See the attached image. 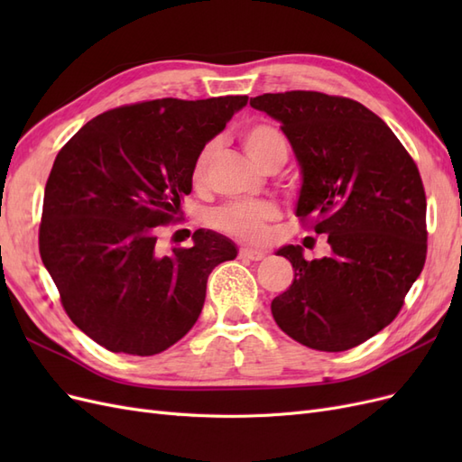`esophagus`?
Segmentation results:
<instances>
[{"instance_id":"obj_1","label":"esophagus","mask_w":462,"mask_h":462,"mask_svg":"<svg viewBox=\"0 0 462 462\" xmlns=\"http://www.w3.org/2000/svg\"><path fill=\"white\" fill-rule=\"evenodd\" d=\"M265 254L262 253V250H256V248H248V246H243L241 250H239V258H243V260H253V262H258V260H262Z\"/></svg>"}]
</instances>
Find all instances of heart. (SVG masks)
Returning <instances> with one entry per match:
<instances>
[{
  "label": "heart",
  "mask_w": 462,
  "mask_h": 462,
  "mask_svg": "<svg viewBox=\"0 0 462 462\" xmlns=\"http://www.w3.org/2000/svg\"><path fill=\"white\" fill-rule=\"evenodd\" d=\"M243 144L250 158L263 170L279 163L283 165L289 153L285 134L272 123H254L243 131ZM216 153V143H208L192 165V180L202 185L208 175V167ZM279 216V209L272 202H229L216 208L209 214V223L223 233L239 236L246 241H260L265 235L268 223Z\"/></svg>",
  "instance_id": "obj_1"
}]
</instances>
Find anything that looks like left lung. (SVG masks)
<instances>
[{
	"instance_id": "1",
	"label": "left lung",
	"mask_w": 462,
	"mask_h": 462,
	"mask_svg": "<svg viewBox=\"0 0 462 462\" xmlns=\"http://www.w3.org/2000/svg\"><path fill=\"white\" fill-rule=\"evenodd\" d=\"M282 123L300 167L297 216H314L331 253L306 260L272 300L289 337L316 351H348L395 319L426 262V194L409 152L374 111L341 96L291 90L250 97Z\"/></svg>"
}]
</instances>
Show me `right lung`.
I'll use <instances>...</instances> for the list:
<instances>
[{"instance_id": "add662e5", "label": "right lung", "mask_w": 462, "mask_h": 462, "mask_svg": "<svg viewBox=\"0 0 462 462\" xmlns=\"http://www.w3.org/2000/svg\"><path fill=\"white\" fill-rule=\"evenodd\" d=\"M248 96L123 106L94 117L53 162L40 256L73 324L111 353L152 356L197 324L208 275L236 246L199 229L190 248L162 256L160 226L192 190L199 152Z\"/></svg>"}]
</instances>
